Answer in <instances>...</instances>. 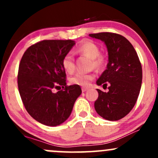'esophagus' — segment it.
Instances as JSON below:
<instances>
[{"instance_id": "1", "label": "esophagus", "mask_w": 158, "mask_h": 158, "mask_svg": "<svg viewBox=\"0 0 158 158\" xmlns=\"http://www.w3.org/2000/svg\"><path fill=\"white\" fill-rule=\"evenodd\" d=\"M88 89H89V88H87V87H82V92H86Z\"/></svg>"}]
</instances>
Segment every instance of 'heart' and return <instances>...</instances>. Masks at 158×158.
<instances>
[{
	"label": "heart",
	"instance_id": "obj_1",
	"mask_svg": "<svg viewBox=\"0 0 158 158\" xmlns=\"http://www.w3.org/2000/svg\"><path fill=\"white\" fill-rule=\"evenodd\" d=\"M76 52L79 54H83L91 58L92 60V66L96 69H100L102 67L106 62L104 56L99 53V47L93 41L85 40L81 42L76 47ZM62 66L66 73H73L75 70L74 57L71 52H68L62 60ZM95 76L93 73H79L74 76L70 78L69 81L73 85H80V86H88L91 81L94 79Z\"/></svg>",
	"mask_w": 158,
	"mask_h": 158
}]
</instances>
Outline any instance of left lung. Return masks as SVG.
Wrapping results in <instances>:
<instances>
[{"instance_id": "obj_1", "label": "left lung", "mask_w": 158, "mask_h": 158, "mask_svg": "<svg viewBox=\"0 0 158 158\" xmlns=\"http://www.w3.org/2000/svg\"><path fill=\"white\" fill-rule=\"evenodd\" d=\"M89 36L104 42L109 54L107 68L96 81L98 85H109V92L97 89L95 109L103 118L118 121L136 103L142 82L141 64L133 46L122 35L105 32Z\"/></svg>"}]
</instances>
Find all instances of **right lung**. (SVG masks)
<instances>
[{
    "label": "right lung",
    "instance_id": "right-lung-1",
    "mask_svg": "<svg viewBox=\"0 0 158 158\" xmlns=\"http://www.w3.org/2000/svg\"><path fill=\"white\" fill-rule=\"evenodd\" d=\"M75 44L70 40L40 41L30 46L20 60L17 83L22 102L30 115L43 125L63 123L82 93L79 85H66L62 66L63 58ZM55 88L60 91L54 93Z\"/></svg>",
    "mask_w": 158,
    "mask_h": 158
}]
</instances>
